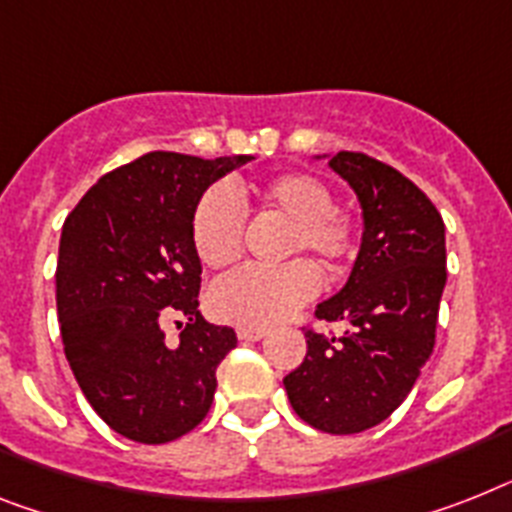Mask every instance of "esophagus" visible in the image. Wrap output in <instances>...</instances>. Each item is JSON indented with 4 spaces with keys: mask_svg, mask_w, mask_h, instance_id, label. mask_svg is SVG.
I'll use <instances>...</instances> for the list:
<instances>
[{
    "mask_svg": "<svg viewBox=\"0 0 512 512\" xmlns=\"http://www.w3.org/2000/svg\"><path fill=\"white\" fill-rule=\"evenodd\" d=\"M238 337L246 342H259L266 337V329H256V327H238Z\"/></svg>",
    "mask_w": 512,
    "mask_h": 512,
    "instance_id": "34e87169",
    "label": "esophagus"
}]
</instances>
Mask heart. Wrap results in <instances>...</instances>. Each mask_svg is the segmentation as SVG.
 I'll return each instance as SVG.
<instances>
[{"mask_svg": "<svg viewBox=\"0 0 512 512\" xmlns=\"http://www.w3.org/2000/svg\"><path fill=\"white\" fill-rule=\"evenodd\" d=\"M253 201L287 222L285 256L308 251L324 272L340 269L353 253V225L335 209L332 193L314 175L287 172L256 188ZM190 235L198 259L211 269L238 261L246 235V211L240 193L214 185L198 198ZM319 293V274L306 259L282 266H246L214 282L209 290V311L219 322L238 327H272L293 316Z\"/></svg>", "mask_w": 512, "mask_h": 512, "instance_id": "b5f03b06", "label": "heart"}]
</instances>
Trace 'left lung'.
Instances as JSON below:
<instances>
[{
    "instance_id": "left-lung-1",
    "label": "left lung",
    "mask_w": 512,
    "mask_h": 512,
    "mask_svg": "<svg viewBox=\"0 0 512 512\" xmlns=\"http://www.w3.org/2000/svg\"><path fill=\"white\" fill-rule=\"evenodd\" d=\"M329 167L353 188L363 235L340 293L316 306L342 335L306 329V358L285 382L293 411L319 432L358 434L382 424L413 390L434 350L445 290V222L390 164L340 151Z\"/></svg>"
}]
</instances>
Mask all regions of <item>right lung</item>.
Returning <instances> with one entry per match:
<instances>
[{
    "label": "right lung",
    "mask_w": 512,
    "mask_h": 512,
    "mask_svg": "<svg viewBox=\"0 0 512 512\" xmlns=\"http://www.w3.org/2000/svg\"><path fill=\"white\" fill-rule=\"evenodd\" d=\"M251 156L151 154L109 172L70 211L59 238L57 316L65 356L101 421L143 445L196 429L217 390L235 329L198 311L201 259L190 219L198 198ZM172 310L189 324L163 340Z\"/></svg>",
    "instance_id": "add662e5"
}]
</instances>
